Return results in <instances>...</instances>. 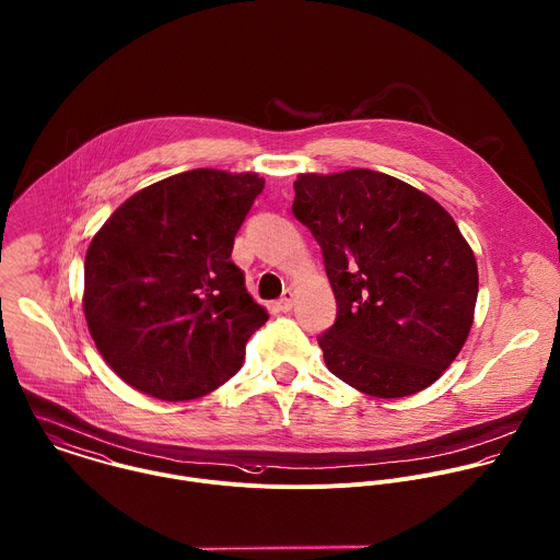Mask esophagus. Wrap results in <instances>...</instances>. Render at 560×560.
<instances>
[{"label": "esophagus", "mask_w": 560, "mask_h": 560, "mask_svg": "<svg viewBox=\"0 0 560 560\" xmlns=\"http://www.w3.org/2000/svg\"><path fill=\"white\" fill-rule=\"evenodd\" d=\"M277 307H279L281 312H290V310L294 307V292H292V290H285V292H283V296L279 299Z\"/></svg>", "instance_id": "obj_1"}]
</instances>
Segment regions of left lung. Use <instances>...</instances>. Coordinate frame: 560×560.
I'll return each mask as SVG.
<instances>
[{
	"instance_id": "obj_1",
	"label": "left lung",
	"mask_w": 560,
	"mask_h": 560,
	"mask_svg": "<svg viewBox=\"0 0 560 560\" xmlns=\"http://www.w3.org/2000/svg\"><path fill=\"white\" fill-rule=\"evenodd\" d=\"M294 217L318 240L337 303L327 368L374 398L433 385L474 323L478 266L427 192L378 171L301 173Z\"/></svg>"
}]
</instances>
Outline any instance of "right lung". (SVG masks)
<instances>
[{
  "mask_svg": "<svg viewBox=\"0 0 560 560\" xmlns=\"http://www.w3.org/2000/svg\"><path fill=\"white\" fill-rule=\"evenodd\" d=\"M257 173L195 168L116 208L84 259L91 337L129 387L158 400L201 398L226 383L268 312L231 261Z\"/></svg>",
  "mask_w": 560,
  "mask_h": 560,
  "instance_id": "1",
  "label": "right lung"
}]
</instances>
